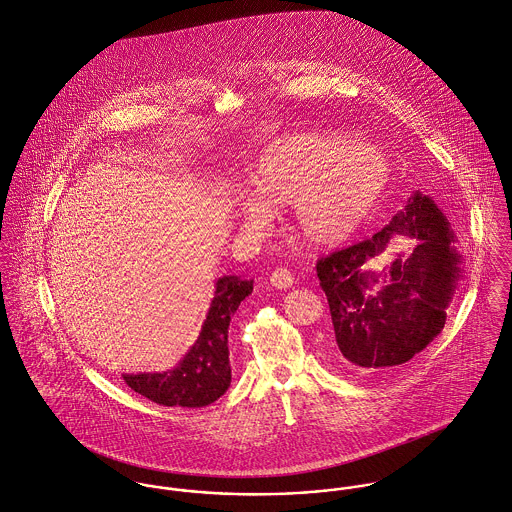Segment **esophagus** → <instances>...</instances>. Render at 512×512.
Returning a JSON list of instances; mask_svg holds the SVG:
<instances>
[{"label": "esophagus", "instance_id": "obj_1", "mask_svg": "<svg viewBox=\"0 0 512 512\" xmlns=\"http://www.w3.org/2000/svg\"><path fill=\"white\" fill-rule=\"evenodd\" d=\"M270 284L278 290H288L292 288L293 276L292 272L288 268H276L272 274H270Z\"/></svg>", "mask_w": 512, "mask_h": 512}]
</instances>
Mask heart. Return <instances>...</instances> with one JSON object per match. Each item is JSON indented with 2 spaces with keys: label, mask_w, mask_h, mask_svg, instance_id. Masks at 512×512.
Here are the masks:
<instances>
[{
  "label": "heart",
  "mask_w": 512,
  "mask_h": 512,
  "mask_svg": "<svg viewBox=\"0 0 512 512\" xmlns=\"http://www.w3.org/2000/svg\"><path fill=\"white\" fill-rule=\"evenodd\" d=\"M388 181L378 147L341 136H299L270 147L250 177L254 193L240 197V219L262 228L272 207L293 205L303 240L329 246L345 240L368 215Z\"/></svg>",
  "instance_id": "1"
}]
</instances>
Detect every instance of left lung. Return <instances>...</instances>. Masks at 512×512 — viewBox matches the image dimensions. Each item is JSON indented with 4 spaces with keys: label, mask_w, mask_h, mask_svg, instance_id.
<instances>
[{
    "label": "left lung",
    "mask_w": 512,
    "mask_h": 512,
    "mask_svg": "<svg viewBox=\"0 0 512 512\" xmlns=\"http://www.w3.org/2000/svg\"><path fill=\"white\" fill-rule=\"evenodd\" d=\"M394 233L413 238L411 254L399 255L380 273L366 271ZM453 242L438 205L416 191L372 238L317 260L339 365L355 372H388L414 359L438 337L463 274Z\"/></svg>",
    "instance_id": "8db88e82"
}]
</instances>
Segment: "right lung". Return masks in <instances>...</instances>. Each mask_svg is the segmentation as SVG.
Instances as JSON below:
<instances>
[{
    "instance_id": "right-lung-1",
    "label": "right lung",
    "mask_w": 512,
    "mask_h": 512,
    "mask_svg": "<svg viewBox=\"0 0 512 512\" xmlns=\"http://www.w3.org/2000/svg\"><path fill=\"white\" fill-rule=\"evenodd\" d=\"M252 280L222 276L207 319L189 353L165 372L124 374L126 384L159 406L203 408L219 400L230 386L228 325L240 301L252 293Z\"/></svg>"
}]
</instances>
